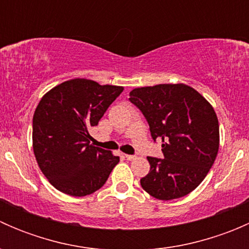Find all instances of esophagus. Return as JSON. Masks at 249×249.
Listing matches in <instances>:
<instances>
[{
    "instance_id": "obj_1",
    "label": "esophagus",
    "mask_w": 249,
    "mask_h": 249,
    "mask_svg": "<svg viewBox=\"0 0 249 249\" xmlns=\"http://www.w3.org/2000/svg\"><path fill=\"white\" fill-rule=\"evenodd\" d=\"M124 157L126 158L127 160H135V159H136V157H135V155H129V154H125Z\"/></svg>"
}]
</instances>
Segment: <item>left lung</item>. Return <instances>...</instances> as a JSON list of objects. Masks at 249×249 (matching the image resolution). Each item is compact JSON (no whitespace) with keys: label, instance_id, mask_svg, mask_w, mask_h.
<instances>
[{"label":"left lung","instance_id":"8db88e82","mask_svg":"<svg viewBox=\"0 0 249 249\" xmlns=\"http://www.w3.org/2000/svg\"><path fill=\"white\" fill-rule=\"evenodd\" d=\"M130 101L147 119L153 140H161L165 158H147L150 171L141 179L143 189L164 201L192 193L218 154L219 123L212 105L183 83L136 88Z\"/></svg>","mask_w":249,"mask_h":249}]
</instances>
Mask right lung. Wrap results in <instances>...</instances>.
<instances>
[{"mask_svg": "<svg viewBox=\"0 0 249 249\" xmlns=\"http://www.w3.org/2000/svg\"><path fill=\"white\" fill-rule=\"evenodd\" d=\"M123 90L74 78L43 95L34 114L32 147L39 169L57 190L85 196L108 179L119 157L90 144L89 129Z\"/></svg>", "mask_w": 249, "mask_h": 249, "instance_id": "add662e5", "label": "right lung"}]
</instances>
